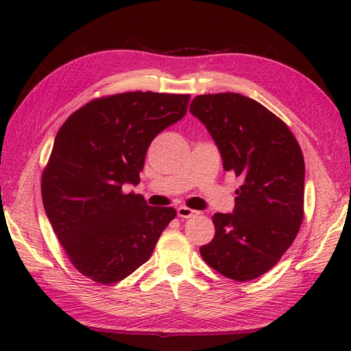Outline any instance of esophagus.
<instances>
[{"label":"esophagus","mask_w":351,"mask_h":351,"mask_svg":"<svg viewBox=\"0 0 351 351\" xmlns=\"http://www.w3.org/2000/svg\"><path fill=\"white\" fill-rule=\"evenodd\" d=\"M176 213H178V215H180L181 219L195 217V215L197 214V211L190 210V208H187V206H180V208H178V210H176Z\"/></svg>","instance_id":"34e87169"}]
</instances>
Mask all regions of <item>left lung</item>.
I'll return each instance as SVG.
<instances>
[{
    "instance_id": "left-lung-1",
    "label": "left lung",
    "mask_w": 351,
    "mask_h": 351,
    "mask_svg": "<svg viewBox=\"0 0 351 351\" xmlns=\"http://www.w3.org/2000/svg\"><path fill=\"white\" fill-rule=\"evenodd\" d=\"M190 113L219 147L223 169L241 180L232 213L214 214L205 263L234 280L267 273L293 244L303 220L304 160L293 132L240 93L200 95Z\"/></svg>"
}]
</instances>
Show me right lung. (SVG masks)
I'll return each instance as SVG.
<instances>
[{
    "label": "right lung",
    "instance_id": "add662e5",
    "mask_svg": "<svg viewBox=\"0 0 351 351\" xmlns=\"http://www.w3.org/2000/svg\"><path fill=\"white\" fill-rule=\"evenodd\" d=\"M190 95L126 92L86 104L58 130L42 176L45 213L77 270L125 279L151 258L175 208L123 193L137 185L149 145L187 113Z\"/></svg>",
    "mask_w": 351,
    "mask_h": 351
}]
</instances>
